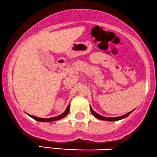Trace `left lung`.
Wrapping results in <instances>:
<instances>
[{
    "instance_id": "obj_1",
    "label": "left lung",
    "mask_w": 157,
    "mask_h": 157,
    "mask_svg": "<svg viewBox=\"0 0 157 157\" xmlns=\"http://www.w3.org/2000/svg\"><path fill=\"white\" fill-rule=\"evenodd\" d=\"M90 111H91L92 114L94 115V117H96L97 119H99V120H102V121H120V120H122L123 118H125V117H126L127 116H128L130 115L131 113H132V112L134 111V110H132V111H131L128 112V113L126 114V115H122V116H119V117H104V116H102L101 115H99V114H98L95 112L94 110L92 109L91 106H90Z\"/></svg>"
}]
</instances>
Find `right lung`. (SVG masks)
<instances>
[{"mask_svg":"<svg viewBox=\"0 0 157 157\" xmlns=\"http://www.w3.org/2000/svg\"><path fill=\"white\" fill-rule=\"evenodd\" d=\"M69 111H70V104L67 106V107L65 109V111H64L63 113L62 114V115L56 116V117H50V118H42V117H36V116L29 115V114H27V115L29 116H30L31 117H32L33 119L36 120V121H40V122H52V121H59V120L64 118V117H66V116L67 115V114L69 113Z\"/></svg>","mask_w":157,"mask_h":157,"instance_id":"add662e5","label":"right lung"}]
</instances>
